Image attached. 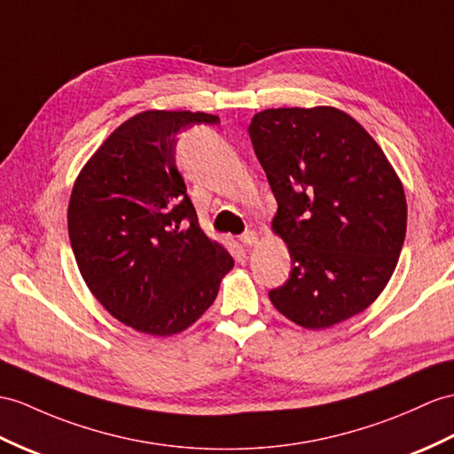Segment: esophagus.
I'll return each instance as SVG.
<instances>
[{"label": "esophagus", "instance_id": "esophagus-1", "mask_svg": "<svg viewBox=\"0 0 454 454\" xmlns=\"http://www.w3.org/2000/svg\"><path fill=\"white\" fill-rule=\"evenodd\" d=\"M240 242L245 247H252V245H256L258 242V233L256 231H245V233L240 235Z\"/></svg>", "mask_w": 454, "mask_h": 454}]
</instances>
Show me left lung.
<instances>
[{"label":"left lung","instance_id":"1","mask_svg":"<svg viewBox=\"0 0 454 454\" xmlns=\"http://www.w3.org/2000/svg\"><path fill=\"white\" fill-rule=\"evenodd\" d=\"M248 135L279 206L273 229L291 254L273 306L308 329L366 310L406 235L403 184L378 142L335 107L263 109Z\"/></svg>","mask_w":454,"mask_h":454}]
</instances>
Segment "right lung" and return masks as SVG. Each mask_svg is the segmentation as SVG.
I'll return each mask as SVG.
<instances>
[{
	"label": "right lung",
	"instance_id": "1",
	"mask_svg": "<svg viewBox=\"0 0 454 454\" xmlns=\"http://www.w3.org/2000/svg\"><path fill=\"white\" fill-rule=\"evenodd\" d=\"M217 115L144 112L125 121L86 163L69 202L74 260L106 310L148 335L192 325L233 268L198 225L176 169L179 132Z\"/></svg>",
	"mask_w": 454,
	"mask_h": 454
}]
</instances>
